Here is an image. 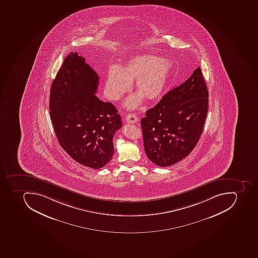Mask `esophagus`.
I'll return each instance as SVG.
<instances>
[{"mask_svg": "<svg viewBox=\"0 0 258 258\" xmlns=\"http://www.w3.org/2000/svg\"><path fill=\"white\" fill-rule=\"evenodd\" d=\"M138 117H137L136 115L134 113H130L126 116L125 120L127 123H130V124H134V123H136L138 121Z\"/></svg>", "mask_w": 258, "mask_h": 258, "instance_id": "1", "label": "esophagus"}]
</instances>
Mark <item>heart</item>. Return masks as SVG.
Instances as JSON below:
<instances>
[{"label": "heart", "instance_id": "1", "mask_svg": "<svg viewBox=\"0 0 258 258\" xmlns=\"http://www.w3.org/2000/svg\"><path fill=\"white\" fill-rule=\"evenodd\" d=\"M174 63L168 58L153 54L134 56L123 68L112 66L108 69L105 83L106 95L110 100H118L128 92L134 81L137 94L126 100L124 105L135 108L143 98L147 101L158 100L166 90Z\"/></svg>", "mask_w": 258, "mask_h": 258}]
</instances>
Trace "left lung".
Segmentation results:
<instances>
[{
	"instance_id": "1",
	"label": "left lung",
	"mask_w": 258,
	"mask_h": 258,
	"mask_svg": "<svg viewBox=\"0 0 258 258\" xmlns=\"http://www.w3.org/2000/svg\"><path fill=\"white\" fill-rule=\"evenodd\" d=\"M208 90L202 71L173 88L141 120L145 152L157 166H172L191 152L204 130Z\"/></svg>"
}]
</instances>
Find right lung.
Returning <instances> with one entry per match:
<instances>
[{
    "label": "right lung",
    "mask_w": 258,
    "mask_h": 258,
    "mask_svg": "<svg viewBox=\"0 0 258 258\" xmlns=\"http://www.w3.org/2000/svg\"><path fill=\"white\" fill-rule=\"evenodd\" d=\"M99 76L77 52H71L52 82L50 116L67 153L83 166L100 169L112 159L113 138L121 128L117 109L96 96Z\"/></svg>",
    "instance_id": "obj_1"
}]
</instances>
